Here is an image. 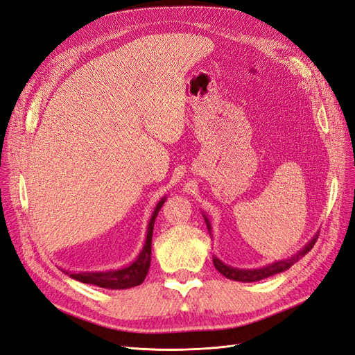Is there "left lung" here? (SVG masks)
Wrapping results in <instances>:
<instances>
[{
  "label": "left lung",
  "mask_w": 355,
  "mask_h": 355,
  "mask_svg": "<svg viewBox=\"0 0 355 355\" xmlns=\"http://www.w3.org/2000/svg\"><path fill=\"white\" fill-rule=\"evenodd\" d=\"M204 216V220H206L207 223V230L210 231V222L209 219L206 218V214H202ZM318 239V234H315L313 240H311L302 250H299L296 254H293L292 257H288V259H284V261H278V262H274L271 265H266L263 268H257V270H240V268H232L230 265H225L222 261H219L216 256H213V265L216 270L225 275L227 278H230V280H235V282H241V283H252V282H259V280H263V278L266 277H271L274 274H278V272H283L286 270H288L290 266H292L293 263H296L300 257H304L311 249H313L315 241Z\"/></svg>",
  "instance_id": "left-lung-1"
}]
</instances>
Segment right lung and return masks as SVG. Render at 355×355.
I'll return each mask as SVG.
<instances>
[{
	"instance_id": "obj_1",
	"label": "right lung",
	"mask_w": 355,
	"mask_h": 355,
	"mask_svg": "<svg viewBox=\"0 0 355 355\" xmlns=\"http://www.w3.org/2000/svg\"><path fill=\"white\" fill-rule=\"evenodd\" d=\"M164 201H166V197L158 201L157 207L153 213V218L149 219V223H148L145 245L133 263H130L125 268H121V270H115V271L78 272V274H71L68 271H63V272H67L71 278H73V280H78L81 283L94 284V286H99L103 288H112V290L130 288V287L142 284L148 271H149V265H151V243H153V230H154L155 218H157L159 209L163 207Z\"/></svg>"
}]
</instances>
